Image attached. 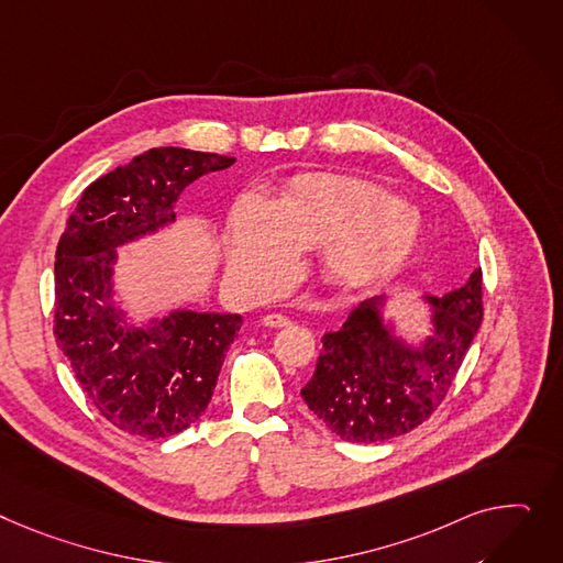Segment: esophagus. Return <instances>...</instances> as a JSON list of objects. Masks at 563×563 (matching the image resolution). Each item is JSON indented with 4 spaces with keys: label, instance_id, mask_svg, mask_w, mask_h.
Wrapping results in <instances>:
<instances>
[{
    "label": "esophagus",
    "instance_id": "34e87169",
    "mask_svg": "<svg viewBox=\"0 0 563 563\" xmlns=\"http://www.w3.org/2000/svg\"><path fill=\"white\" fill-rule=\"evenodd\" d=\"M262 323H265L267 328H285V325H289V319H287V317H283V314L272 312V314H265V317H262Z\"/></svg>",
    "mask_w": 563,
    "mask_h": 563
}]
</instances>
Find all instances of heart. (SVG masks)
Instances as JSON below:
<instances>
[{
  "instance_id": "b5f03b06",
  "label": "heart",
  "mask_w": 563,
  "mask_h": 563,
  "mask_svg": "<svg viewBox=\"0 0 563 563\" xmlns=\"http://www.w3.org/2000/svg\"><path fill=\"white\" fill-rule=\"evenodd\" d=\"M419 217L362 180L308 174L291 180L276 203L242 197L229 219L227 260L253 291L276 287L296 251L321 249L323 276L340 287L376 283L415 251Z\"/></svg>"
}]
</instances>
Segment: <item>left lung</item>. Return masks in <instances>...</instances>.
Instances as JSON below:
<instances>
[{"label":"left lung","instance_id":"left-lung-1","mask_svg":"<svg viewBox=\"0 0 563 563\" xmlns=\"http://www.w3.org/2000/svg\"><path fill=\"white\" fill-rule=\"evenodd\" d=\"M391 294L362 301L323 351L303 400L336 437L378 443L421 426L451 389L482 323V272L466 285L421 296L426 332L409 336L389 314Z\"/></svg>","mask_w":563,"mask_h":563}]
</instances>
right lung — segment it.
Listing matches in <instances>:
<instances>
[{"label": "right lung", "instance_id": "right-lung-1", "mask_svg": "<svg viewBox=\"0 0 563 563\" xmlns=\"http://www.w3.org/2000/svg\"><path fill=\"white\" fill-rule=\"evenodd\" d=\"M231 156L148 148L84 190L56 246L54 334L81 389L115 428L165 439L210 402L242 314L172 308L133 321L118 285V249L176 223L180 192Z\"/></svg>", "mask_w": 563, "mask_h": 563}]
</instances>
